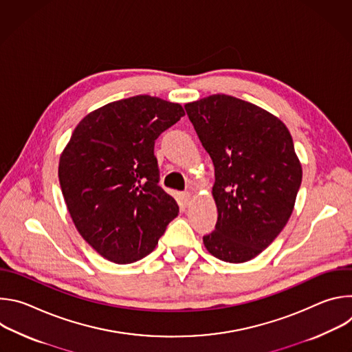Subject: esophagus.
<instances>
[{
  "mask_svg": "<svg viewBox=\"0 0 352 352\" xmlns=\"http://www.w3.org/2000/svg\"><path fill=\"white\" fill-rule=\"evenodd\" d=\"M190 193L189 192H182V193H179V204L182 205V206H188L189 204H190Z\"/></svg>",
  "mask_w": 352,
  "mask_h": 352,
  "instance_id": "34e87169",
  "label": "esophagus"
}]
</instances>
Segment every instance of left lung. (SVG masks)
<instances>
[{
	"mask_svg": "<svg viewBox=\"0 0 352 352\" xmlns=\"http://www.w3.org/2000/svg\"><path fill=\"white\" fill-rule=\"evenodd\" d=\"M185 111L214 166L219 217L204 243L224 262L254 259L285 227L302 181L291 133L270 113L227 94Z\"/></svg>",
	"mask_w": 352,
	"mask_h": 352,
	"instance_id": "left-lung-1",
	"label": "left lung"
}]
</instances>
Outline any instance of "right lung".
<instances>
[{"label":"right lung","instance_id":"right-lung-1","mask_svg":"<svg viewBox=\"0 0 352 352\" xmlns=\"http://www.w3.org/2000/svg\"><path fill=\"white\" fill-rule=\"evenodd\" d=\"M182 116L177 103L133 96L75 128L60 157V185L79 234L103 258L140 261L177 217V202L159 185L155 142Z\"/></svg>","mask_w":352,"mask_h":352}]
</instances>
